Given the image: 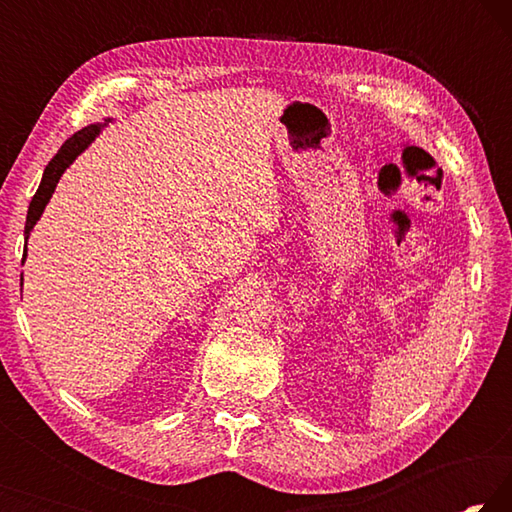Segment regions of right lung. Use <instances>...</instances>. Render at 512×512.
Returning <instances> with one entry per match:
<instances>
[{"label": "right lung", "mask_w": 512, "mask_h": 512, "mask_svg": "<svg viewBox=\"0 0 512 512\" xmlns=\"http://www.w3.org/2000/svg\"><path fill=\"white\" fill-rule=\"evenodd\" d=\"M99 131H101V126H97V124L83 128V131L69 137V140L63 146H60V151L54 155V160L47 164L45 173H42V183L38 187V192H36V196L31 198L27 225H24V237L29 239L33 225H36V221L40 219L42 212H45V205L49 203L51 194H54V189L58 185L60 176H63V171L76 160V155H81V151H85V146H88L94 140V137L99 135ZM24 259H27V248H24L22 262H24Z\"/></svg>", "instance_id": "1"}]
</instances>
